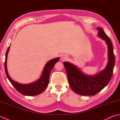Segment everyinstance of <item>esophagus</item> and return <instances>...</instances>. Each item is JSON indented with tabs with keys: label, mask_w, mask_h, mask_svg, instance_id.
<instances>
[{
	"label": "esophagus",
	"mask_w": 120,
	"mask_h": 120,
	"mask_svg": "<svg viewBox=\"0 0 120 120\" xmlns=\"http://www.w3.org/2000/svg\"><path fill=\"white\" fill-rule=\"evenodd\" d=\"M67 58H68V57H67V56H65V55H63L62 56H61V60L62 61H64L67 60Z\"/></svg>",
	"instance_id": "34e87169"
}]
</instances>
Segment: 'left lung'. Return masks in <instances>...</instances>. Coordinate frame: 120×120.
Returning a JSON list of instances; mask_svg holds the SVG:
<instances>
[{
    "instance_id": "8db88e82",
    "label": "left lung",
    "mask_w": 120,
    "mask_h": 120,
    "mask_svg": "<svg viewBox=\"0 0 120 120\" xmlns=\"http://www.w3.org/2000/svg\"><path fill=\"white\" fill-rule=\"evenodd\" d=\"M97 29L98 35L105 41L108 48V63L104 70L94 75H88L72 63L63 62L70 87L80 95H96L108 85L112 75L115 58L112 42L102 28L98 27Z\"/></svg>"
}]
</instances>
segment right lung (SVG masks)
<instances>
[{
  "instance_id": "add662e5",
  "label": "right lung",
  "mask_w": 120,
  "mask_h": 120,
  "mask_svg": "<svg viewBox=\"0 0 120 120\" xmlns=\"http://www.w3.org/2000/svg\"><path fill=\"white\" fill-rule=\"evenodd\" d=\"M8 47L6 53V59L4 62V69L8 79L9 80L13 86L22 95L26 96H34L42 93L46 88L49 80V76L51 71L55 64L59 60V57L52 59L46 63L43 68L41 77L34 82L28 84H22L16 82L10 77L7 70V57L10 49Z\"/></svg>"
}]
</instances>
